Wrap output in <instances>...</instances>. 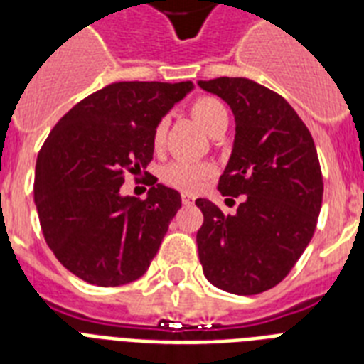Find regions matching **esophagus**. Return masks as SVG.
Returning a JSON list of instances; mask_svg holds the SVG:
<instances>
[{
  "label": "esophagus",
  "instance_id": "34e87169",
  "mask_svg": "<svg viewBox=\"0 0 364 364\" xmlns=\"http://www.w3.org/2000/svg\"><path fill=\"white\" fill-rule=\"evenodd\" d=\"M181 202L185 205H193L194 204V196H191V194H183Z\"/></svg>",
  "mask_w": 364,
  "mask_h": 364
}]
</instances>
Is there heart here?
Masks as SVG:
<instances>
[{
  "instance_id": "heart-1",
  "label": "heart",
  "mask_w": 364,
  "mask_h": 364,
  "mask_svg": "<svg viewBox=\"0 0 364 364\" xmlns=\"http://www.w3.org/2000/svg\"><path fill=\"white\" fill-rule=\"evenodd\" d=\"M191 113L198 121V124L208 134L217 136L227 130L228 126V111L223 102L211 96H202L194 100L191 105ZM168 121L156 122L153 130V147L160 149L164 145ZM213 176V166L210 162H196V160H173L162 170V181L170 187L183 191V193H194Z\"/></svg>"
}]
</instances>
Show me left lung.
<instances>
[{
  "label": "left lung",
  "instance_id": "left-lung-1",
  "mask_svg": "<svg viewBox=\"0 0 364 364\" xmlns=\"http://www.w3.org/2000/svg\"><path fill=\"white\" fill-rule=\"evenodd\" d=\"M198 87L234 113L236 136L219 193L242 196L234 215L196 200L204 213L196 234L204 276L227 293H264L291 272L316 230L323 200L316 145L296 111L259 82L219 77Z\"/></svg>",
  "mask_w": 364,
  "mask_h": 364
}]
</instances>
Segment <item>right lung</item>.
Here are the masks:
<instances>
[{"mask_svg": "<svg viewBox=\"0 0 364 364\" xmlns=\"http://www.w3.org/2000/svg\"><path fill=\"white\" fill-rule=\"evenodd\" d=\"M194 85L113 82L70 109L36 164L33 198L43 236L87 283L117 287L147 272L181 194L153 179L147 198L121 193L126 173L153 160V130Z\"/></svg>", "mask_w": 364, "mask_h": 364, "instance_id": "right-lung-1", "label": "right lung"}]
</instances>
